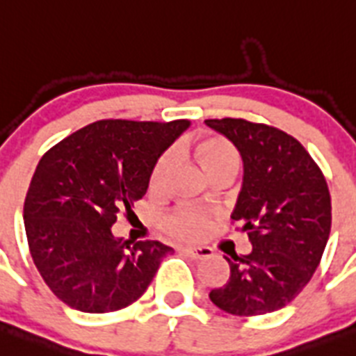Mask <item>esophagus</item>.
Returning a JSON list of instances; mask_svg holds the SVG:
<instances>
[{"label": "esophagus", "instance_id": "1", "mask_svg": "<svg viewBox=\"0 0 356 356\" xmlns=\"http://www.w3.org/2000/svg\"><path fill=\"white\" fill-rule=\"evenodd\" d=\"M181 251L191 259H208L213 254L209 247H182Z\"/></svg>", "mask_w": 356, "mask_h": 356}]
</instances>
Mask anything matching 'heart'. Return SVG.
Instances as JSON below:
<instances>
[{"label": "heart", "mask_w": 356, "mask_h": 356, "mask_svg": "<svg viewBox=\"0 0 356 356\" xmlns=\"http://www.w3.org/2000/svg\"><path fill=\"white\" fill-rule=\"evenodd\" d=\"M193 152H195L197 159H199L204 172L208 175L215 172V170L224 168V166L238 165L236 150H234L229 141H225L220 136L206 134L199 138L195 145H193ZM168 165L170 154H165L157 161V165L154 166L152 177H150L152 190H157L163 184ZM208 227V215L200 211V209H181V211L168 216V220H166V231L174 234V236L181 238V240H199V238L206 234Z\"/></svg>", "instance_id": "heart-1"}]
</instances>
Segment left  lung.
<instances>
[{
	"instance_id": "obj_1",
	"label": "left lung",
	"mask_w": 356,
	"mask_h": 356,
	"mask_svg": "<svg viewBox=\"0 0 356 356\" xmlns=\"http://www.w3.org/2000/svg\"><path fill=\"white\" fill-rule=\"evenodd\" d=\"M206 125L242 157V190L231 218L252 243L249 254L224 256L231 276L209 299L233 315L270 314L286 307L319 265L332 229L326 179L305 147L280 129L240 118Z\"/></svg>"
}]
</instances>
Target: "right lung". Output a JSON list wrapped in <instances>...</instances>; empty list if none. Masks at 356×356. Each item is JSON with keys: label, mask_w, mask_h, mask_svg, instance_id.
Listing matches in <instances>:
<instances>
[{"label": "right lung", "mask_w": 356, "mask_h": 356, "mask_svg": "<svg viewBox=\"0 0 356 356\" xmlns=\"http://www.w3.org/2000/svg\"><path fill=\"white\" fill-rule=\"evenodd\" d=\"M190 127L175 122L100 120L49 148L24 199L30 254L67 307L107 314L143 296L174 249L116 238V215L143 199L159 157Z\"/></svg>", "instance_id": "right-lung-1"}]
</instances>
